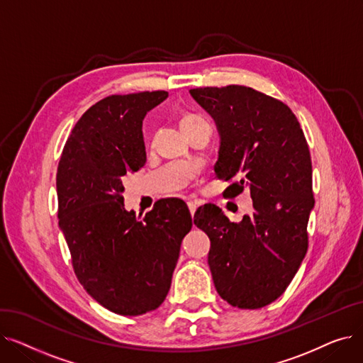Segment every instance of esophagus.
<instances>
[{
	"mask_svg": "<svg viewBox=\"0 0 363 363\" xmlns=\"http://www.w3.org/2000/svg\"><path fill=\"white\" fill-rule=\"evenodd\" d=\"M188 208H189V213H191L194 216L196 211H197V203L194 201H188Z\"/></svg>",
	"mask_w": 363,
	"mask_h": 363,
	"instance_id": "34e87169",
	"label": "esophagus"
}]
</instances>
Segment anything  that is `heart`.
Returning <instances> with one entry per match:
<instances>
[{
    "instance_id": "heart-1",
    "label": "heart",
    "mask_w": 363,
    "mask_h": 363,
    "mask_svg": "<svg viewBox=\"0 0 363 363\" xmlns=\"http://www.w3.org/2000/svg\"><path fill=\"white\" fill-rule=\"evenodd\" d=\"M199 121H203L201 118H197V116H193V114H188V116H184L182 121H181V126H186V125H191V123H196Z\"/></svg>"
}]
</instances>
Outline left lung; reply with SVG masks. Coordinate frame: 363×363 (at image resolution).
I'll return each instance as SVG.
<instances>
[{
	"label": "left lung",
	"instance_id": "obj_1",
	"mask_svg": "<svg viewBox=\"0 0 363 363\" xmlns=\"http://www.w3.org/2000/svg\"><path fill=\"white\" fill-rule=\"evenodd\" d=\"M212 116L220 145L216 179L226 197L249 189L253 212L230 222L215 204L197 208L194 225L211 238L207 263L219 296L240 309H260L289 287L308 252L315 206L309 147L289 106L253 88L189 89Z\"/></svg>",
	"mask_w": 363,
	"mask_h": 363
}]
</instances>
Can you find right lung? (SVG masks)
I'll use <instances>...</instances> for the list:
<instances>
[{"mask_svg": "<svg viewBox=\"0 0 363 363\" xmlns=\"http://www.w3.org/2000/svg\"><path fill=\"white\" fill-rule=\"evenodd\" d=\"M166 91L110 95L72 129L57 169L59 226L76 277L103 308L123 316L166 298L182 238L193 226L179 199L159 200L144 218L123 204V181L147 160L145 114Z\"/></svg>", "mask_w": 363, "mask_h": 363, "instance_id": "1", "label": "right lung"}]
</instances>
